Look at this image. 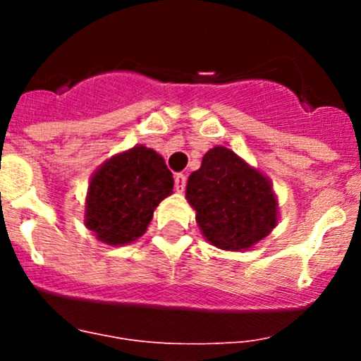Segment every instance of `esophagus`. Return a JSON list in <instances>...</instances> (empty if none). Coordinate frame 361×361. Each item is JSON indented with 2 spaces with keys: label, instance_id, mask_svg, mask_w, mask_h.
Here are the masks:
<instances>
[{
  "label": "esophagus",
  "instance_id": "esophagus-1",
  "mask_svg": "<svg viewBox=\"0 0 361 361\" xmlns=\"http://www.w3.org/2000/svg\"><path fill=\"white\" fill-rule=\"evenodd\" d=\"M185 185H187V174L178 173L176 176H174V187H176L178 192H183Z\"/></svg>",
  "mask_w": 361,
  "mask_h": 361
}]
</instances>
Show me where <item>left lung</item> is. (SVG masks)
<instances>
[{"mask_svg": "<svg viewBox=\"0 0 361 361\" xmlns=\"http://www.w3.org/2000/svg\"><path fill=\"white\" fill-rule=\"evenodd\" d=\"M187 201L206 241L220 250H250L278 225L271 180L225 147L207 150L188 176Z\"/></svg>", "mask_w": 361, "mask_h": 361, "instance_id": "1", "label": "left lung"}]
</instances>
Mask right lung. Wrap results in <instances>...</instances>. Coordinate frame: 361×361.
Instances as JSON below:
<instances>
[{"label": "right lung", "mask_w": 361, "mask_h": 361, "mask_svg": "<svg viewBox=\"0 0 361 361\" xmlns=\"http://www.w3.org/2000/svg\"><path fill=\"white\" fill-rule=\"evenodd\" d=\"M173 174L162 155L136 145L113 155L92 174L85 197V227L110 246L134 243L147 232L155 207L173 194Z\"/></svg>", "instance_id": "1"}]
</instances>
